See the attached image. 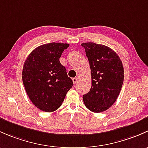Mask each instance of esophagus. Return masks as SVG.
<instances>
[{"label": "esophagus", "mask_w": 148, "mask_h": 148, "mask_svg": "<svg viewBox=\"0 0 148 148\" xmlns=\"http://www.w3.org/2000/svg\"><path fill=\"white\" fill-rule=\"evenodd\" d=\"M73 82L74 84H76L77 82V77H74V78H73Z\"/></svg>", "instance_id": "1"}]
</instances>
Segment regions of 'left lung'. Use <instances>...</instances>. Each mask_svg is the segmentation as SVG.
<instances>
[{
	"mask_svg": "<svg viewBox=\"0 0 148 148\" xmlns=\"http://www.w3.org/2000/svg\"><path fill=\"white\" fill-rule=\"evenodd\" d=\"M81 45L89 61L92 78V86L83 95V102L92 112H103L114 104L121 90L124 80L123 63L109 47L90 42Z\"/></svg>",
	"mask_w": 148,
	"mask_h": 148,
	"instance_id": "left-lung-1",
	"label": "left lung"
}]
</instances>
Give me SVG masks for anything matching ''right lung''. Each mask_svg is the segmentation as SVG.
<instances>
[{
	"label": "right lung",
	"instance_id": "obj_1",
	"mask_svg": "<svg viewBox=\"0 0 148 148\" xmlns=\"http://www.w3.org/2000/svg\"><path fill=\"white\" fill-rule=\"evenodd\" d=\"M69 44L51 42L35 48L25 60L22 79L28 96L36 107L51 112L60 107L73 85L60 56Z\"/></svg>",
	"mask_w": 148,
	"mask_h": 148
}]
</instances>
